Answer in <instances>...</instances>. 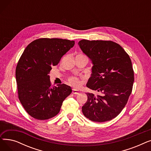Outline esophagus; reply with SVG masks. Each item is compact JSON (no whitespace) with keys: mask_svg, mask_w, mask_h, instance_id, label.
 Segmentation results:
<instances>
[{"mask_svg":"<svg viewBox=\"0 0 151 151\" xmlns=\"http://www.w3.org/2000/svg\"><path fill=\"white\" fill-rule=\"evenodd\" d=\"M72 93L74 94H78L79 93V91L78 90H76L75 89H72Z\"/></svg>","mask_w":151,"mask_h":151,"instance_id":"obj_1","label":"esophagus"}]
</instances>
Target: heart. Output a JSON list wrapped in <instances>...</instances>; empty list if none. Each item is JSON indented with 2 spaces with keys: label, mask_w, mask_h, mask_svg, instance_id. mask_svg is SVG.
<instances>
[{
  "label": "heart",
  "mask_w": 151,
  "mask_h": 151,
  "mask_svg": "<svg viewBox=\"0 0 151 151\" xmlns=\"http://www.w3.org/2000/svg\"><path fill=\"white\" fill-rule=\"evenodd\" d=\"M80 55H82V54H80ZM68 81L70 85L73 86V87H75V88H80L82 84V82L80 80V79H79L78 78L75 77V76L70 77L68 78Z\"/></svg>",
  "instance_id": "obj_1"
}]
</instances>
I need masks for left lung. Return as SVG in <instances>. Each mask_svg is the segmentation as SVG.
<instances>
[{"label":"left lung","instance_id":"8db88e82","mask_svg":"<svg viewBox=\"0 0 151 151\" xmlns=\"http://www.w3.org/2000/svg\"><path fill=\"white\" fill-rule=\"evenodd\" d=\"M78 45L93 63L86 86L97 92L86 93L88 100L82 107L83 113L93 122L111 120L122 111L132 91L131 59L119 45L112 41L82 40Z\"/></svg>","mask_w":151,"mask_h":151}]
</instances>
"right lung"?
<instances>
[{"label": "right lung", "instance_id": "add662e5", "mask_svg": "<svg viewBox=\"0 0 151 151\" xmlns=\"http://www.w3.org/2000/svg\"><path fill=\"white\" fill-rule=\"evenodd\" d=\"M75 41L42 38L27 45L16 68L18 98L26 112L38 120L56 116L62 103L71 93L70 86H51L50 72Z\"/></svg>", "mask_w": 151, "mask_h": 151}]
</instances>
